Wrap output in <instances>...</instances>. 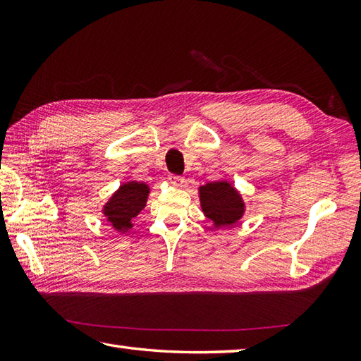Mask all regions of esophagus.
Masks as SVG:
<instances>
[{"label": "esophagus", "instance_id": "obj_1", "mask_svg": "<svg viewBox=\"0 0 361 361\" xmlns=\"http://www.w3.org/2000/svg\"><path fill=\"white\" fill-rule=\"evenodd\" d=\"M169 181H171L173 186H183L185 178H183V176H180V175H171V176H169Z\"/></svg>", "mask_w": 361, "mask_h": 361}]
</instances>
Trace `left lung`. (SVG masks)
Instances as JSON below:
<instances>
[{
  "mask_svg": "<svg viewBox=\"0 0 361 361\" xmlns=\"http://www.w3.org/2000/svg\"><path fill=\"white\" fill-rule=\"evenodd\" d=\"M200 203L204 216L216 226L234 225L243 214L242 197L226 181H214L202 186Z\"/></svg>",
  "mask_w": 361,
  "mask_h": 361,
  "instance_id": "left-lung-1",
  "label": "left lung"
}]
</instances>
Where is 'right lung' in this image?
<instances>
[{
  "instance_id": "add662e5",
  "label": "right lung",
  "mask_w": 361,
  "mask_h": 361,
  "mask_svg": "<svg viewBox=\"0 0 361 361\" xmlns=\"http://www.w3.org/2000/svg\"><path fill=\"white\" fill-rule=\"evenodd\" d=\"M149 188L144 183L130 181L122 185L104 206V214L110 225L121 233L132 228V220L142 211L147 202Z\"/></svg>"
}]
</instances>
